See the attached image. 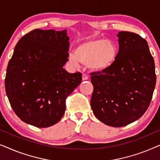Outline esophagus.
Returning a JSON list of instances; mask_svg holds the SVG:
<instances>
[{"label":"esophagus","mask_w":160,"mask_h":160,"mask_svg":"<svg viewBox=\"0 0 160 160\" xmlns=\"http://www.w3.org/2000/svg\"><path fill=\"white\" fill-rule=\"evenodd\" d=\"M88 80V76L86 74H83L82 75V81H87Z\"/></svg>","instance_id":"esophagus-1"}]
</instances>
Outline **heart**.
Segmentation results:
<instances>
[{
	"label": "heart",
	"mask_w": 160,
	"mask_h": 160,
	"mask_svg": "<svg viewBox=\"0 0 160 160\" xmlns=\"http://www.w3.org/2000/svg\"><path fill=\"white\" fill-rule=\"evenodd\" d=\"M118 48L115 43L102 38L92 39L82 43L70 53L69 62L78 66V62L87 65L91 71H104L112 66L117 60Z\"/></svg>",
	"instance_id": "heart-1"
}]
</instances>
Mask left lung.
Returning <instances> with one entry per match:
<instances>
[{
  "label": "left lung",
  "instance_id": "left-lung-1",
  "mask_svg": "<svg viewBox=\"0 0 160 160\" xmlns=\"http://www.w3.org/2000/svg\"><path fill=\"white\" fill-rule=\"evenodd\" d=\"M119 49L110 68L91 73V108L108 126L124 127L140 119L149 106L156 74L154 58L145 39L134 32L117 34Z\"/></svg>",
  "mask_w": 160,
  "mask_h": 160
}]
</instances>
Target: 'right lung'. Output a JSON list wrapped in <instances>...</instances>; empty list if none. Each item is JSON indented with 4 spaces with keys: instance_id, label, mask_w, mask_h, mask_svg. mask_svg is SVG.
<instances>
[{
    "instance_id": "right-lung-1",
    "label": "right lung",
    "mask_w": 160,
    "mask_h": 160,
    "mask_svg": "<svg viewBox=\"0 0 160 160\" xmlns=\"http://www.w3.org/2000/svg\"><path fill=\"white\" fill-rule=\"evenodd\" d=\"M67 30L36 29L19 39L5 78L8 99L22 121L48 128L60 121L65 100L81 84L82 73L63 68L68 60Z\"/></svg>"
}]
</instances>
